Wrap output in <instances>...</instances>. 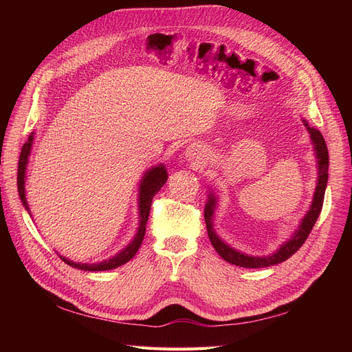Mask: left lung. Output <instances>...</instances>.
<instances>
[{
    "mask_svg": "<svg viewBox=\"0 0 352 352\" xmlns=\"http://www.w3.org/2000/svg\"><path fill=\"white\" fill-rule=\"evenodd\" d=\"M305 126L311 136L313 144L316 146V154L319 159V178H318V186H316V192H315V198H313L311 208L309 213L305 214V218L302 219L300 228L295 233V236L290 239L287 243H284L281 248L276 251L275 254L269 257H250L245 256V254L237 252L234 250H231L230 246L223 243L221 239L214 234L213 226H212V216H213V207H214V198L212 197L208 199V203L206 206L204 210V219H206V226H207V233L208 239L213 245V248L219 256L228 261L231 265L236 266H242V267H266V266H272V265H278L281 261L287 260L289 257L294 256V254L301 248L302 243L307 241L309 234L311 233L313 227L319 218L320 210H322L324 206V195H325V188H327V182H328V164H330V159H328V149L327 144L320 134L319 130L313 129V126H309V124L304 121Z\"/></svg>",
    "mask_w": 352,
    "mask_h": 352,
    "instance_id": "1",
    "label": "left lung"
}]
</instances>
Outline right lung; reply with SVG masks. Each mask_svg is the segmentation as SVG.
<instances>
[{"instance_id": "obj_1", "label": "right lung", "mask_w": 352, "mask_h": 352, "mask_svg": "<svg viewBox=\"0 0 352 352\" xmlns=\"http://www.w3.org/2000/svg\"><path fill=\"white\" fill-rule=\"evenodd\" d=\"M32 144H33V134H30L28 140L24 144L21 149L19 154V162H18V192H19V198L22 201V204L25 206V208L28 210L27 206V199H25V190H24V178H25V166H27V159L30 154V149H32ZM168 180V174L166 169H164L162 164L157 166L151 170L146 172V175L144 178V182L140 184V197H139V210H140V227L134 241L126 246L124 251H121L119 254H116L115 257H111L110 260L102 261V263H95V265H86V263H74V261L65 258L60 256V258L65 261L66 265H69L72 267L77 269H83V271H109V269H115L118 266H121L126 261L131 260L134 257V254L138 252L139 246L144 241L145 236V228H146V221L149 216V210H151V203L155 193H159V190L162 189V186L166 183Z\"/></svg>"}]
</instances>
